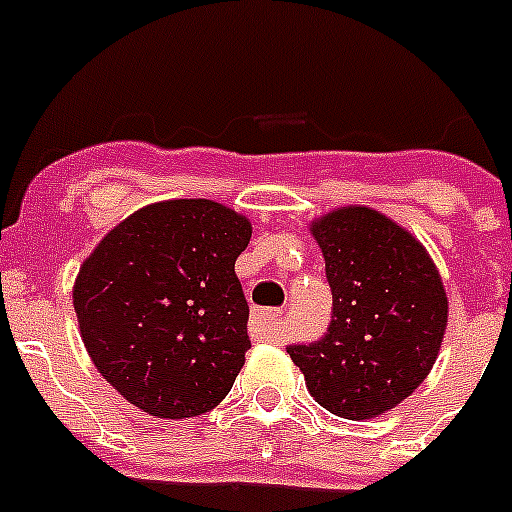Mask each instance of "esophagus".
<instances>
[{"label": "esophagus", "instance_id": "34e87169", "mask_svg": "<svg viewBox=\"0 0 512 512\" xmlns=\"http://www.w3.org/2000/svg\"><path fill=\"white\" fill-rule=\"evenodd\" d=\"M281 312L279 309H256L251 317V327L256 330V335L271 337L276 330H279Z\"/></svg>", "mask_w": 512, "mask_h": 512}]
</instances>
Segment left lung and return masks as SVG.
Instances as JSON below:
<instances>
[{
  "instance_id": "1",
  "label": "left lung",
  "mask_w": 512,
  "mask_h": 512,
  "mask_svg": "<svg viewBox=\"0 0 512 512\" xmlns=\"http://www.w3.org/2000/svg\"><path fill=\"white\" fill-rule=\"evenodd\" d=\"M332 320L287 353L309 393L342 419H373L419 388L447 330V294L424 246L386 215L342 208L312 225Z\"/></svg>"
}]
</instances>
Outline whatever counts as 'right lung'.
I'll return each instance as SVG.
<instances>
[{"instance_id": "right-lung-1", "label": "right lung", "mask_w": 512, "mask_h": 512, "mask_svg": "<svg viewBox=\"0 0 512 512\" xmlns=\"http://www.w3.org/2000/svg\"><path fill=\"white\" fill-rule=\"evenodd\" d=\"M251 223L213 200L137 210L91 253L73 307L98 373L159 419H187L233 388L248 340L236 259Z\"/></svg>"}]
</instances>
